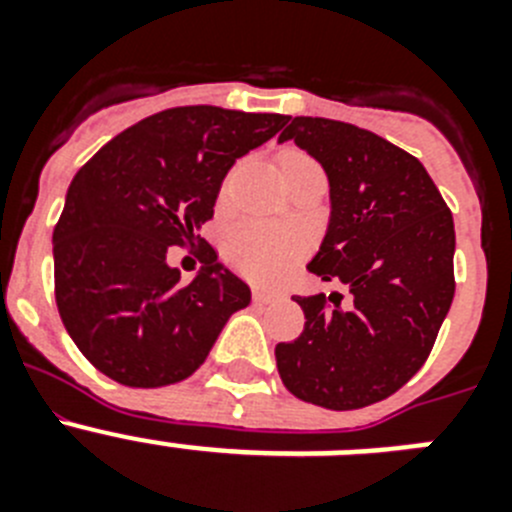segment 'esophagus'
<instances>
[{"instance_id": "obj_1", "label": "esophagus", "mask_w": 512, "mask_h": 512, "mask_svg": "<svg viewBox=\"0 0 512 512\" xmlns=\"http://www.w3.org/2000/svg\"><path fill=\"white\" fill-rule=\"evenodd\" d=\"M274 297H277L274 292H266V289L253 287V302H256V305H266V302H271Z\"/></svg>"}]
</instances>
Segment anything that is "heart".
I'll return each instance as SVG.
<instances>
[{
    "label": "heart",
    "mask_w": 512,
    "mask_h": 512,
    "mask_svg": "<svg viewBox=\"0 0 512 512\" xmlns=\"http://www.w3.org/2000/svg\"><path fill=\"white\" fill-rule=\"evenodd\" d=\"M307 161L312 158L297 151H284L279 156L282 171L289 166L307 164ZM230 179L233 176H228L225 187L230 184ZM225 256H228L230 266L241 271L243 277L261 284L277 282L300 264L305 256V241L292 230L274 228L266 223H241L225 235Z\"/></svg>",
    "instance_id": "obj_1"
}]
</instances>
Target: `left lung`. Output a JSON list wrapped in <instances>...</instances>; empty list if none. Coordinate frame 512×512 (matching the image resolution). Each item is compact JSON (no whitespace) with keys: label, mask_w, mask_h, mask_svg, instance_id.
Returning <instances> with one entry per match:
<instances>
[{"label":"left lung","mask_w":512,"mask_h":512,"mask_svg":"<svg viewBox=\"0 0 512 512\" xmlns=\"http://www.w3.org/2000/svg\"><path fill=\"white\" fill-rule=\"evenodd\" d=\"M295 140L323 164L330 225L307 269L343 295H295L305 328L277 343L284 387L328 410L395 395L436 343L454 300V217L418 158L351 122L295 117Z\"/></svg>","instance_id":"obj_1"}]
</instances>
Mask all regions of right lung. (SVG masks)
Returning <instances> with one entry per match:
<instances>
[{"label": "right lung", "instance_id": "obj_1", "mask_svg": "<svg viewBox=\"0 0 512 512\" xmlns=\"http://www.w3.org/2000/svg\"><path fill=\"white\" fill-rule=\"evenodd\" d=\"M287 115L189 104L140 120L99 148L71 182L53 228L56 305L79 351L125 387H166L205 364L225 320L251 302L243 279L200 238L235 158ZM203 246L189 285L169 245Z\"/></svg>", "mask_w": 512, "mask_h": 512}]
</instances>
